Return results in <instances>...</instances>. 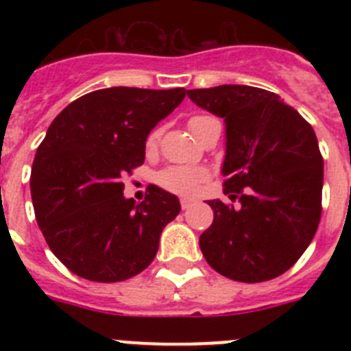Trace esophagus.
Returning <instances> with one entry per match:
<instances>
[{"instance_id": "esophagus-1", "label": "esophagus", "mask_w": 351, "mask_h": 351, "mask_svg": "<svg viewBox=\"0 0 351 351\" xmlns=\"http://www.w3.org/2000/svg\"><path fill=\"white\" fill-rule=\"evenodd\" d=\"M193 206V200L191 198H181V207L182 209H190Z\"/></svg>"}]
</instances>
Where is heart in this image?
I'll use <instances>...</instances> for the list:
<instances>
[{"label": "heart", "mask_w": 351, "mask_h": 351, "mask_svg": "<svg viewBox=\"0 0 351 351\" xmlns=\"http://www.w3.org/2000/svg\"><path fill=\"white\" fill-rule=\"evenodd\" d=\"M213 119L207 116H195L190 119V128L193 135L197 133L198 126L204 125L206 121ZM160 137V132H153L147 138V147H154ZM207 178V172L204 169H197V167H170V169L163 170L158 176V182L163 188L173 191L179 195H193L195 191L200 188Z\"/></svg>", "instance_id": "obj_1"}]
</instances>
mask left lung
<instances>
[{
    "label": "left lung",
    "mask_w": 351,
    "mask_h": 351,
    "mask_svg": "<svg viewBox=\"0 0 351 351\" xmlns=\"http://www.w3.org/2000/svg\"><path fill=\"white\" fill-rule=\"evenodd\" d=\"M188 98L225 121L223 193L239 200H207L214 219L198 241L204 258L228 280H274L302 256L320 223L324 158L315 130L253 86L190 89Z\"/></svg>",
    "instance_id": "left-lung-1"
}]
</instances>
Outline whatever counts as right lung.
<instances>
[{
    "mask_svg": "<svg viewBox=\"0 0 351 351\" xmlns=\"http://www.w3.org/2000/svg\"><path fill=\"white\" fill-rule=\"evenodd\" d=\"M184 96L182 88L98 89L51 123L33 161L31 198L49 247L73 274L116 283L154 260L179 198L153 186L137 204L123 195L121 176L144 163L147 135Z\"/></svg>",
    "mask_w": 351,
    "mask_h": 351,
    "instance_id": "obj_1",
    "label": "right lung"
}]
</instances>
